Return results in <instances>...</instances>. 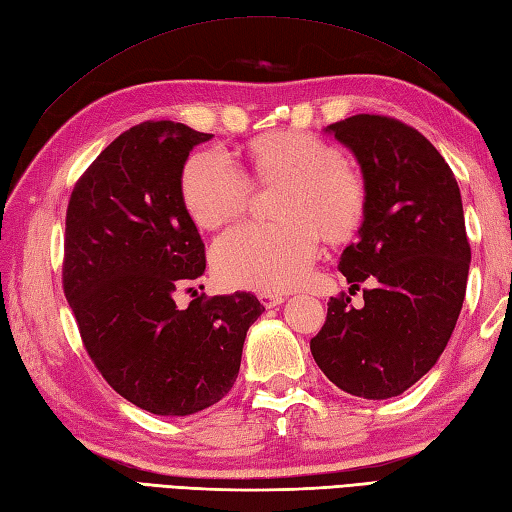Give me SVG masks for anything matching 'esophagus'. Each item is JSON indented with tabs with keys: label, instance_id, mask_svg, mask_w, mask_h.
<instances>
[{
	"label": "esophagus",
	"instance_id": "esophagus-1",
	"mask_svg": "<svg viewBox=\"0 0 512 512\" xmlns=\"http://www.w3.org/2000/svg\"><path fill=\"white\" fill-rule=\"evenodd\" d=\"M257 297H259V302H262L266 308H275V306H279V304L284 302V297L277 295V293H259Z\"/></svg>",
	"mask_w": 512,
	"mask_h": 512
}]
</instances>
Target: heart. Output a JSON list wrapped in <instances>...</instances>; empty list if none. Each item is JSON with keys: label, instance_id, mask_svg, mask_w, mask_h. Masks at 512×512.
<instances>
[{"label": "heart", "instance_id": "1", "mask_svg": "<svg viewBox=\"0 0 512 512\" xmlns=\"http://www.w3.org/2000/svg\"><path fill=\"white\" fill-rule=\"evenodd\" d=\"M262 179H282L279 224L242 222L226 228L210 246L219 282L250 290H288L308 277L319 253V231L330 239L348 235L362 217L364 186L342 164L337 150L299 130L273 133L250 150ZM188 215L213 228L242 213L250 182L226 150L210 148L188 159L182 177Z\"/></svg>", "mask_w": 512, "mask_h": 512}]
</instances>
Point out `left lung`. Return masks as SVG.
I'll return each instance as SVG.
<instances>
[{
    "label": "left lung",
    "instance_id": "8db88e82",
    "mask_svg": "<svg viewBox=\"0 0 512 512\" xmlns=\"http://www.w3.org/2000/svg\"><path fill=\"white\" fill-rule=\"evenodd\" d=\"M355 155L364 222L339 270L350 288L373 279L364 306L328 302L310 353L344 393L402 395L444 353L464 304L470 244L453 170L428 139L397 119L353 115L326 126Z\"/></svg>",
    "mask_w": 512,
    "mask_h": 512
}]
</instances>
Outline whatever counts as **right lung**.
<instances>
[{
  "label": "right lung",
  "mask_w": 512,
  "mask_h": 512,
  "mask_svg": "<svg viewBox=\"0 0 512 512\" xmlns=\"http://www.w3.org/2000/svg\"><path fill=\"white\" fill-rule=\"evenodd\" d=\"M210 137L168 119L133 126L79 177L66 210L64 293L79 335L106 382L153 415L186 417L228 395L264 313L250 293L175 304L206 270L182 173Z\"/></svg>",
  "instance_id": "1"
}]
</instances>
